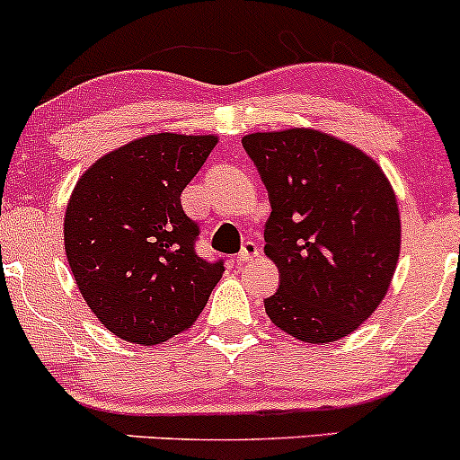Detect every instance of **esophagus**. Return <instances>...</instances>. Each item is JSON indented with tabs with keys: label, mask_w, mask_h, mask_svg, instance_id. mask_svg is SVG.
I'll return each mask as SVG.
<instances>
[{
	"label": "esophagus",
	"mask_w": 460,
	"mask_h": 460,
	"mask_svg": "<svg viewBox=\"0 0 460 460\" xmlns=\"http://www.w3.org/2000/svg\"><path fill=\"white\" fill-rule=\"evenodd\" d=\"M259 254V246L254 244L252 240H248V242H244V246H242V251L237 252V263H246V261H251L252 257H257Z\"/></svg>",
	"instance_id": "34e87169"
}]
</instances>
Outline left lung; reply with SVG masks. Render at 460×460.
Masks as SVG:
<instances>
[{"instance_id":"1","label":"left lung","mask_w":460,"mask_h":460,"mask_svg":"<svg viewBox=\"0 0 460 460\" xmlns=\"http://www.w3.org/2000/svg\"><path fill=\"white\" fill-rule=\"evenodd\" d=\"M268 190L265 254L280 285L265 297L274 325L304 342H332L364 323L388 293L401 218L375 160L317 130L242 139Z\"/></svg>"}]
</instances>
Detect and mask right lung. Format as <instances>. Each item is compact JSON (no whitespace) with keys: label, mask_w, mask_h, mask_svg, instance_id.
Instances as JSON below:
<instances>
[{"label":"right lung","mask_w":460,"mask_h":460,"mask_svg":"<svg viewBox=\"0 0 460 460\" xmlns=\"http://www.w3.org/2000/svg\"><path fill=\"white\" fill-rule=\"evenodd\" d=\"M214 146V137L149 135L76 181L66 257L87 306L118 339L158 345L188 330L225 272L223 259L197 254L199 225L180 199Z\"/></svg>","instance_id":"1"}]
</instances>
